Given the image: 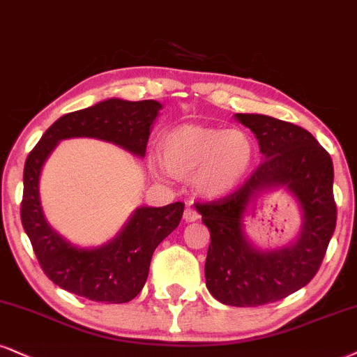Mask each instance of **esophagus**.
Listing matches in <instances>:
<instances>
[{
  "label": "esophagus",
  "mask_w": 357,
  "mask_h": 357,
  "mask_svg": "<svg viewBox=\"0 0 357 357\" xmlns=\"http://www.w3.org/2000/svg\"><path fill=\"white\" fill-rule=\"evenodd\" d=\"M199 218H200V215H199V212H197V210L187 208L185 212H183V220H185V222H197Z\"/></svg>",
  "instance_id": "obj_1"
}]
</instances>
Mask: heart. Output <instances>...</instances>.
<instances>
[{
    "label": "heart",
    "mask_w": 357,
    "mask_h": 357,
    "mask_svg": "<svg viewBox=\"0 0 357 357\" xmlns=\"http://www.w3.org/2000/svg\"><path fill=\"white\" fill-rule=\"evenodd\" d=\"M160 158L174 177L193 174V187L202 197L223 199L248 177L257 149L245 130L182 124L162 135Z\"/></svg>",
    "instance_id": "1"
}]
</instances>
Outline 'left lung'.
<instances>
[{
	"label": "left lung",
	"instance_id": "obj_1",
	"mask_svg": "<svg viewBox=\"0 0 357 357\" xmlns=\"http://www.w3.org/2000/svg\"><path fill=\"white\" fill-rule=\"evenodd\" d=\"M235 119L257 137L261 164L238 190L197 210L212 238L206 288L223 305L250 307L283 300L318 273L336 228L334 169L329 153L303 127L263 114ZM276 188L297 199L302 228L288 247L263 250L245 236L244 217L263 192Z\"/></svg>",
	"mask_w": 357,
	"mask_h": 357
}]
</instances>
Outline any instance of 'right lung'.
I'll return each mask as SVG.
<instances>
[{
	"instance_id": "1",
	"label": "right lung",
	"mask_w": 357,
	"mask_h": 357,
	"mask_svg": "<svg viewBox=\"0 0 357 357\" xmlns=\"http://www.w3.org/2000/svg\"><path fill=\"white\" fill-rule=\"evenodd\" d=\"M162 104L157 100L107 99L59 117L43 134L24 164L21 222L43 271L66 291L98 303H127L144 288L155 248L178 227L182 202L139 206L107 243L81 248L57 233L44 217L39 178L43 167L64 139L91 137L116 144L144 158Z\"/></svg>"
}]
</instances>
